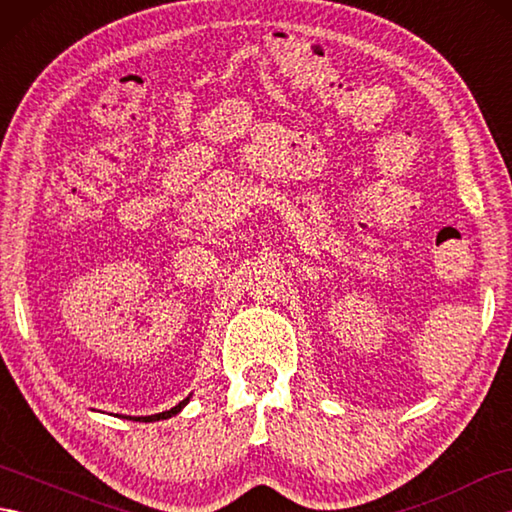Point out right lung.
Masks as SVG:
<instances>
[{
    "label": "right lung",
    "instance_id": "right-lung-1",
    "mask_svg": "<svg viewBox=\"0 0 512 512\" xmlns=\"http://www.w3.org/2000/svg\"><path fill=\"white\" fill-rule=\"evenodd\" d=\"M187 402H189V398H184L182 402H178L176 407H171L169 411H162V413H154V416H138V418L125 416V418H129V420H138V422H156V420H167V418H171V416H176V413H180V411H182V407L187 405Z\"/></svg>",
    "mask_w": 512,
    "mask_h": 512
}]
</instances>
